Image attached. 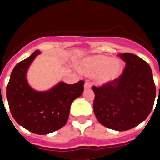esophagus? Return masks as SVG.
I'll return each mask as SVG.
<instances>
[{"instance_id": "obj_1", "label": "esophagus", "mask_w": 160, "mask_h": 160, "mask_svg": "<svg viewBox=\"0 0 160 160\" xmlns=\"http://www.w3.org/2000/svg\"><path fill=\"white\" fill-rule=\"evenodd\" d=\"M90 87H91V84L90 82H86L84 85V88L86 90H88V89H90Z\"/></svg>"}]
</instances>
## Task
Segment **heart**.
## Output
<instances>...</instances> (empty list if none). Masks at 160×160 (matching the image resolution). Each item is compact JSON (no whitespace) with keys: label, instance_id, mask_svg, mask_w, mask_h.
Returning a JSON list of instances; mask_svg holds the SVG:
<instances>
[{"label":"heart","instance_id":"heart-1","mask_svg":"<svg viewBox=\"0 0 160 160\" xmlns=\"http://www.w3.org/2000/svg\"><path fill=\"white\" fill-rule=\"evenodd\" d=\"M79 69L90 77H96L98 83L108 84L114 81L122 72V63L118 59L106 55H95L85 59Z\"/></svg>","mask_w":160,"mask_h":160}]
</instances>
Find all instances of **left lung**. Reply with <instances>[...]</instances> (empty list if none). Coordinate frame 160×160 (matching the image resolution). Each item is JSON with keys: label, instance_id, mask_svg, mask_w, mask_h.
Masks as SVG:
<instances>
[{"label": "left lung", "instance_id": "1", "mask_svg": "<svg viewBox=\"0 0 160 160\" xmlns=\"http://www.w3.org/2000/svg\"><path fill=\"white\" fill-rule=\"evenodd\" d=\"M126 62L112 82L96 87L93 109L98 121L114 131H128L146 119L153 108L156 90L148 62L130 53L118 54Z\"/></svg>", "mask_w": 160, "mask_h": 160}]
</instances>
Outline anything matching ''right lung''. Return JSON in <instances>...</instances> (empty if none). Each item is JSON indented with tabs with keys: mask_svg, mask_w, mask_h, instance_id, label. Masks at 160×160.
I'll use <instances>...</instances> for the list:
<instances>
[{
	"mask_svg": "<svg viewBox=\"0 0 160 160\" xmlns=\"http://www.w3.org/2000/svg\"><path fill=\"white\" fill-rule=\"evenodd\" d=\"M41 52L35 50L13 68L6 88L12 117L24 128L38 135H46L62 128L67 122L70 106L81 96L84 81L69 85L63 82L47 91H37L29 85L26 73Z\"/></svg>",
	"mask_w": 160,
	"mask_h": 160,
	"instance_id": "obj_1",
	"label": "right lung"
}]
</instances>
